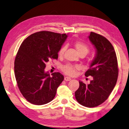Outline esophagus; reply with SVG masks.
<instances>
[{"label":"esophagus","instance_id":"34e87169","mask_svg":"<svg viewBox=\"0 0 129 129\" xmlns=\"http://www.w3.org/2000/svg\"><path fill=\"white\" fill-rule=\"evenodd\" d=\"M71 78L68 77H64V80L65 81H67L71 80Z\"/></svg>","mask_w":129,"mask_h":129}]
</instances>
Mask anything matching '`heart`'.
<instances>
[{
	"mask_svg": "<svg viewBox=\"0 0 129 129\" xmlns=\"http://www.w3.org/2000/svg\"><path fill=\"white\" fill-rule=\"evenodd\" d=\"M74 47L76 49L77 52L80 55L85 54L86 55L89 52V48L88 46L83 42H76L74 43ZM65 50H66V47L62 46L60 49L59 52H58V55L59 56H61L63 55ZM80 67L79 66H74V65L68 64L65 65L62 67V70L66 74L69 75V76H74L76 74L77 70H79Z\"/></svg>",
	"mask_w": 129,
	"mask_h": 129,
	"instance_id": "b5f03b06",
	"label": "heart"
}]
</instances>
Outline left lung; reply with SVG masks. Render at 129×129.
<instances>
[{
  "mask_svg": "<svg viewBox=\"0 0 129 129\" xmlns=\"http://www.w3.org/2000/svg\"><path fill=\"white\" fill-rule=\"evenodd\" d=\"M89 39L96 50L85 76H92L93 80L88 84L79 81L75 96L80 104L91 108L108 99L116 84L118 68L115 50L108 39L93 32H90Z\"/></svg>",
  "mask_w": 129,
  "mask_h": 129,
  "instance_id": "8db88e82",
  "label": "left lung"
}]
</instances>
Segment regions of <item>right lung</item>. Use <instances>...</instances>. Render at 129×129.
Wrapping results in <instances>:
<instances>
[{"label":"right lung","instance_id":"1","mask_svg":"<svg viewBox=\"0 0 129 129\" xmlns=\"http://www.w3.org/2000/svg\"><path fill=\"white\" fill-rule=\"evenodd\" d=\"M67 35L47 31L32 34L19 47L14 62V72L19 90L31 104L41 105L52 101L63 80L60 73L50 76L46 63L58 59V53Z\"/></svg>","mask_w":129,"mask_h":129}]
</instances>
